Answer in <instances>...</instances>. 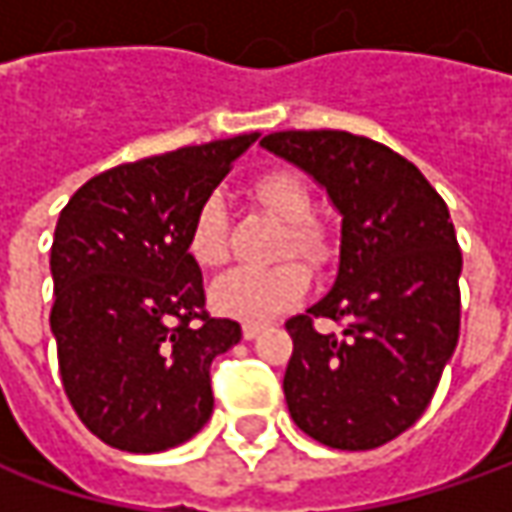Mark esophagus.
<instances>
[{
	"label": "esophagus",
	"mask_w": 512,
	"mask_h": 512,
	"mask_svg": "<svg viewBox=\"0 0 512 512\" xmlns=\"http://www.w3.org/2000/svg\"><path fill=\"white\" fill-rule=\"evenodd\" d=\"M262 330H265V325H245L242 327V336H245L247 342H253V339L262 336Z\"/></svg>",
	"instance_id": "34e87169"
}]
</instances>
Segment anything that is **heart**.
<instances>
[{
  "instance_id": "heart-1",
  "label": "heart",
  "mask_w": 512,
  "mask_h": 512,
  "mask_svg": "<svg viewBox=\"0 0 512 512\" xmlns=\"http://www.w3.org/2000/svg\"><path fill=\"white\" fill-rule=\"evenodd\" d=\"M250 196L270 216L285 222L282 250L302 256L319 267L330 259V236L325 227L310 222V193L296 173L270 170L250 185ZM187 250L202 267H219L227 259V216L219 196H207L199 205L190 230ZM307 290V270L296 262L270 267H233L210 287V305L216 313L239 322H270L296 305Z\"/></svg>"
}]
</instances>
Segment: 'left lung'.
<instances>
[{"label":"left lung","mask_w":512,"mask_h":512,"mask_svg":"<svg viewBox=\"0 0 512 512\" xmlns=\"http://www.w3.org/2000/svg\"><path fill=\"white\" fill-rule=\"evenodd\" d=\"M262 148L305 170L342 216L333 287L287 322V410L327 447H382L422 416L459 342L450 210L422 170L367 136L282 130ZM319 315L343 333L319 334Z\"/></svg>","instance_id":"left-lung-1"}]
</instances>
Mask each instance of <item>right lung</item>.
<instances>
[{"instance_id":"add662e5","label":"right lung","mask_w":512,"mask_h":512,"mask_svg":"<svg viewBox=\"0 0 512 512\" xmlns=\"http://www.w3.org/2000/svg\"><path fill=\"white\" fill-rule=\"evenodd\" d=\"M259 133L105 170L59 213L50 330L76 416L102 442L162 453L213 413L210 362L242 327L205 313L187 250L199 205Z\"/></svg>"}]
</instances>
